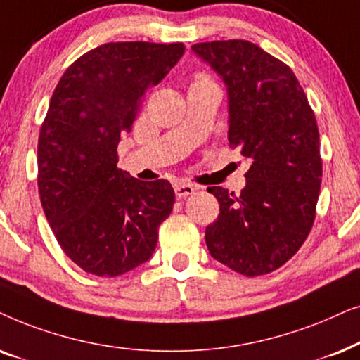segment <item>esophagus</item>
<instances>
[{
	"label": "esophagus",
	"instance_id": "34e87169",
	"mask_svg": "<svg viewBox=\"0 0 360 360\" xmlns=\"http://www.w3.org/2000/svg\"><path fill=\"white\" fill-rule=\"evenodd\" d=\"M195 189H198V188H195V186L188 184V183H177V184H174V193H176V198L177 199L188 198V195L195 193Z\"/></svg>",
	"mask_w": 360,
	"mask_h": 360
}]
</instances>
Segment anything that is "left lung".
I'll return each mask as SVG.
<instances>
[{"instance_id": "left-lung-1", "label": "left lung", "mask_w": 360, "mask_h": 360, "mask_svg": "<svg viewBox=\"0 0 360 360\" xmlns=\"http://www.w3.org/2000/svg\"><path fill=\"white\" fill-rule=\"evenodd\" d=\"M191 51L227 92L229 143L248 161L240 194L209 189L220 212L205 229L215 260L257 276L285 265L308 237L323 162L313 110L293 70L248 41H214Z\"/></svg>"}]
</instances>
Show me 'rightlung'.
<instances>
[{
	"instance_id": "1",
	"label": "right lung",
	"mask_w": 360,
	"mask_h": 360,
	"mask_svg": "<svg viewBox=\"0 0 360 360\" xmlns=\"http://www.w3.org/2000/svg\"><path fill=\"white\" fill-rule=\"evenodd\" d=\"M184 54V44L108 42L77 59L52 94L37 145L42 209L62 250L82 270L118 276L155 252L174 189L117 167L146 90Z\"/></svg>"
}]
</instances>
